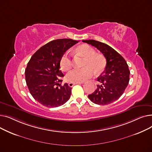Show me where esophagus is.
Returning a JSON list of instances; mask_svg holds the SVG:
<instances>
[{
    "mask_svg": "<svg viewBox=\"0 0 152 152\" xmlns=\"http://www.w3.org/2000/svg\"><path fill=\"white\" fill-rule=\"evenodd\" d=\"M82 83H68V86L69 87H73V86L76 85V84H81Z\"/></svg>",
    "mask_w": 152,
    "mask_h": 152,
    "instance_id": "obj_1",
    "label": "esophagus"
}]
</instances>
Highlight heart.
Segmentation results:
<instances>
[{
    "label": "heart",
    "instance_id": "obj_1",
    "mask_svg": "<svg viewBox=\"0 0 152 152\" xmlns=\"http://www.w3.org/2000/svg\"><path fill=\"white\" fill-rule=\"evenodd\" d=\"M77 52L83 55L85 60L83 63L84 67L75 68L70 71L66 76L67 81L70 83H83L92 77L94 73H100L105 68V60L103 56L95 53L93 47L87 44H83L77 48ZM72 60L69 54L63 53L60 60V65L62 70L68 71L72 67Z\"/></svg>",
    "mask_w": 152,
    "mask_h": 152
}]
</instances>
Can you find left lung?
Segmentation results:
<instances>
[{"label": "left lung", "mask_w": 152, "mask_h": 152, "mask_svg": "<svg viewBox=\"0 0 152 152\" xmlns=\"http://www.w3.org/2000/svg\"><path fill=\"white\" fill-rule=\"evenodd\" d=\"M83 42L96 47L107 60L105 69L97 78L100 84L97 85V89L88 97L95 104H110L121 96L129 84L128 65L122 56L108 45L92 39Z\"/></svg>", "instance_id": "8db88e82"}]
</instances>
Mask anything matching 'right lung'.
Masks as SVG:
<instances>
[{"label": "right lung", "mask_w": 152, "mask_h": 152, "mask_svg": "<svg viewBox=\"0 0 152 152\" xmlns=\"http://www.w3.org/2000/svg\"><path fill=\"white\" fill-rule=\"evenodd\" d=\"M78 41L60 39L48 42L32 56L25 69V79L33 97L42 105L53 108L69 99L71 87L61 86L64 76L60 70L62 55Z\"/></svg>", "instance_id": "right-lung-1"}]
</instances>
